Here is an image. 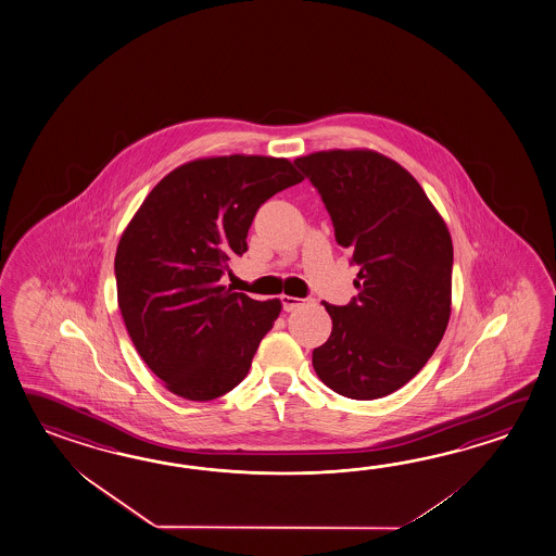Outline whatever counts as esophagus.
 I'll return each mask as SVG.
<instances>
[{"label":"esophagus","instance_id":"1","mask_svg":"<svg viewBox=\"0 0 556 556\" xmlns=\"http://www.w3.org/2000/svg\"><path fill=\"white\" fill-rule=\"evenodd\" d=\"M281 303H283V308L289 313V311H295L296 306L303 305L305 301L303 299H296V296L283 295L281 296Z\"/></svg>","mask_w":556,"mask_h":556}]
</instances>
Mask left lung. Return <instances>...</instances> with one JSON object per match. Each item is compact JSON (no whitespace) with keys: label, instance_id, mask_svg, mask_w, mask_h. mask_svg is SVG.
<instances>
[{"label":"left lung","instance_id":"obj_1","mask_svg":"<svg viewBox=\"0 0 556 556\" xmlns=\"http://www.w3.org/2000/svg\"><path fill=\"white\" fill-rule=\"evenodd\" d=\"M295 164L361 267L358 296L325 303L332 332L313 351L315 372L340 396H388L418 375L447 329L452 236L416 178L384 154L323 150Z\"/></svg>","mask_w":556,"mask_h":556}]
</instances>
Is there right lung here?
Masks as SVG:
<instances>
[{"label":"right lung","mask_w":556,"mask_h":556,"mask_svg":"<svg viewBox=\"0 0 556 556\" xmlns=\"http://www.w3.org/2000/svg\"><path fill=\"white\" fill-rule=\"evenodd\" d=\"M299 181L287 159L192 160L152 188L123 231L118 308L140 358L172 394L207 402L250 372L281 301L231 293L219 279L248 251L260 205Z\"/></svg>","instance_id":"add662e5"}]
</instances>
